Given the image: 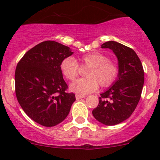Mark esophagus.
<instances>
[{
	"label": "esophagus",
	"instance_id": "esophagus-1",
	"mask_svg": "<svg viewBox=\"0 0 160 160\" xmlns=\"http://www.w3.org/2000/svg\"><path fill=\"white\" fill-rule=\"evenodd\" d=\"M86 96L84 95H80V94H76V99L77 100H80L82 98H84Z\"/></svg>",
	"mask_w": 160,
	"mask_h": 160
}]
</instances>
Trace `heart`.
<instances>
[{
	"mask_svg": "<svg viewBox=\"0 0 160 160\" xmlns=\"http://www.w3.org/2000/svg\"><path fill=\"white\" fill-rule=\"evenodd\" d=\"M81 68H88L86 71L85 79L76 80L70 86V89L75 93L84 95L97 90L99 85L102 87H110L118 77V65L110 61L108 56L100 52L95 51L82 55L78 58ZM72 57L63 59L60 64V70L67 80L73 81L78 76L80 67Z\"/></svg>",
	"mask_w": 160,
	"mask_h": 160,
	"instance_id": "b5f03b06",
	"label": "heart"
}]
</instances>
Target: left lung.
<instances>
[{
	"instance_id": "left-lung-1",
	"label": "left lung",
	"mask_w": 160,
	"mask_h": 160,
	"mask_svg": "<svg viewBox=\"0 0 160 160\" xmlns=\"http://www.w3.org/2000/svg\"><path fill=\"white\" fill-rule=\"evenodd\" d=\"M101 48L115 53L120 72L112 85L100 94L98 106L92 113L101 123L113 126L128 119L135 110L142 93L144 71L139 57L128 47L111 40Z\"/></svg>"
}]
</instances>
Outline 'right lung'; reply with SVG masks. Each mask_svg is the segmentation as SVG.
<instances>
[{
	"label": "right lung",
	"mask_w": 160,
	"mask_h": 160,
	"mask_svg": "<svg viewBox=\"0 0 160 160\" xmlns=\"http://www.w3.org/2000/svg\"><path fill=\"white\" fill-rule=\"evenodd\" d=\"M73 52L53 40L28 50L15 70V93L25 113L43 127H53L66 119L75 94L68 88L60 70L64 58Z\"/></svg>",
	"instance_id": "add662e5"
}]
</instances>
